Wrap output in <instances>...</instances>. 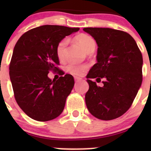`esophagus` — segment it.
<instances>
[{
	"label": "esophagus",
	"instance_id": "34e87169",
	"mask_svg": "<svg viewBox=\"0 0 151 151\" xmlns=\"http://www.w3.org/2000/svg\"><path fill=\"white\" fill-rule=\"evenodd\" d=\"M74 78H75V81H76V82H80V81H82V78H79V77L75 76Z\"/></svg>",
	"mask_w": 151,
	"mask_h": 151
}]
</instances>
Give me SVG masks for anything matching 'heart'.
I'll use <instances>...</instances> for the list:
<instances>
[{
  "mask_svg": "<svg viewBox=\"0 0 151 151\" xmlns=\"http://www.w3.org/2000/svg\"><path fill=\"white\" fill-rule=\"evenodd\" d=\"M74 40L77 44L82 47L85 52H87L88 54L90 52H94L95 50L97 44H96L95 40L90 35H88L86 34H80L76 36ZM66 44H67L66 39H63L57 44V47H56L57 56L58 59L61 61L65 59V48H66ZM86 69H87L86 65H79V64L75 63H69L66 68L68 73L75 75V76L81 75Z\"/></svg>",
  "mask_w": 151,
  "mask_h": 151,
  "instance_id": "obj_1",
  "label": "heart"
}]
</instances>
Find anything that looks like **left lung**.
<instances>
[{
  "mask_svg": "<svg viewBox=\"0 0 151 151\" xmlns=\"http://www.w3.org/2000/svg\"><path fill=\"white\" fill-rule=\"evenodd\" d=\"M98 46L97 63L86 78L89 89L85 103L91 114L102 120L123 115L132 104L142 83V54L134 38L123 31L110 28H84ZM98 82L104 78V86Z\"/></svg>",
  "mask_w": 151,
  "mask_h": 151,
  "instance_id": "1",
  "label": "left lung"
}]
</instances>
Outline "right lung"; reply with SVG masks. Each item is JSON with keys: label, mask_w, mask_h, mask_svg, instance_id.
<instances>
[{"label": "right lung", "mask_w": 151, "mask_h": 151, "mask_svg": "<svg viewBox=\"0 0 151 151\" xmlns=\"http://www.w3.org/2000/svg\"><path fill=\"white\" fill-rule=\"evenodd\" d=\"M79 28L45 25L28 31L17 41L10 63L14 97L22 111L35 120H52L62 113L74 86L69 74L52 81L49 71L60 70L57 44Z\"/></svg>", "instance_id": "right-lung-1"}]
</instances>
